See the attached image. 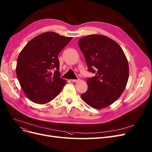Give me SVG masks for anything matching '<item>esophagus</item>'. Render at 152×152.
I'll use <instances>...</instances> for the list:
<instances>
[{
    "label": "esophagus",
    "mask_w": 152,
    "mask_h": 152,
    "mask_svg": "<svg viewBox=\"0 0 152 152\" xmlns=\"http://www.w3.org/2000/svg\"><path fill=\"white\" fill-rule=\"evenodd\" d=\"M72 82H78L80 80V79L79 78H77V79H72V80H71Z\"/></svg>",
    "instance_id": "obj_1"
}]
</instances>
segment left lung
Returning <instances> with one entry per match:
<instances>
[{"instance_id": "8db88e82", "label": "left lung", "mask_w": 152, "mask_h": 152, "mask_svg": "<svg viewBox=\"0 0 152 152\" xmlns=\"http://www.w3.org/2000/svg\"><path fill=\"white\" fill-rule=\"evenodd\" d=\"M78 44L88 71L96 74L87 78V91L81 97L93 108L106 107L117 100L126 87L129 77L126 57L121 46L105 36H84Z\"/></svg>"}]
</instances>
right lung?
I'll list each match as a JSON object with an SVG mask.
<instances>
[{"label":"right lung","mask_w":152,"mask_h":152,"mask_svg":"<svg viewBox=\"0 0 152 152\" xmlns=\"http://www.w3.org/2000/svg\"><path fill=\"white\" fill-rule=\"evenodd\" d=\"M72 39L46 32L29 41L20 51L17 60V77L31 101L48 102L66 84V80L60 77L58 56Z\"/></svg>","instance_id":"obj_1"}]
</instances>
